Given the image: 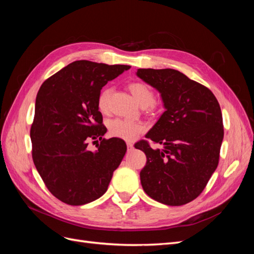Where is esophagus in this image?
Masks as SVG:
<instances>
[{
	"mask_svg": "<svg viewBox=\"0 0 254 254\" xmlns=\"http://www.w3.org/2000/svg\"><path fill=\"white\" fill-rule=\"evenodd\" d=\"M127 148H128V150H132L133 149V144L130 143V142H127Z\"/></svg>",
	"mask_w": 254,
	"mask_h": 254,
	"instance_id": "34e87169",
	"label": "esophagus"
}]
</instances>
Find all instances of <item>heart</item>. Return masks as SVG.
Returning <instances> with one entry per match:
<instances>
[{"mask_svg":"<svg viewBox=\"0 0 254 254\" xmlns=\"http://www.w3.org/2000/svg\"><path fill=\"white\" fill-rule=\"evenodd\" d=\"M129 91L131 92L132 96L143 108L151 106L155 103V93L153 91L141 81H134L129 83ZM111 90L109 88H105L101 91L97 97V108L102 113H107L109 110V101H110ZM109 132L112 136L120 137L123 140L131 141L135 136L139 135L145 130V126L142 123L132 122L123 119H114L109 122L108 124Z\"/></svg>","mask_w":254,"mask_h":254,"instance_id":"obj_1","label":"heart"}]
</instances>
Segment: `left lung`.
<instances>
[{
    "label": "left lung",
    "instance_id": "8db88e82",
    "mask_svg": "<svg viewBox=\"0 0 254 254\" xmlns=\"http://www.w3.org/2000/svg\"><path fill=\"white\" fill-rule=\"evenodd\" d=\"M136 76L161 94L165 111L134 147L145 152L140 173L145 193L167 205H182L201 194L216 170L224 125L211 90L173 68H139Z\"/></svg>",
    "mask_w": 254,
    "mask_h": 254
}]
</instances>
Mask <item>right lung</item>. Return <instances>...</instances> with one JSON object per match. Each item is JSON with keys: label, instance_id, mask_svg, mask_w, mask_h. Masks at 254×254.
<instances>
[{"label": "right lung", "instance_id": "1", "mask_svg": "<svg viewBox=\"0 0 254 254\" xmlns=\"http://www.w3.org/2000/svg\"><path fill=\"white\" fill-rule=\"evenodd\" d=\"M130 65L77 60L51 76L36 97L30 128L33 160L51 193L70 205H82L103 196L127 146L119 137L103 139L107 129L97 108L105 84ZM100 137L98 150L88 141Z\"/></svg>", "mask_w": 254, "mask_h": 254}]
</instances>
